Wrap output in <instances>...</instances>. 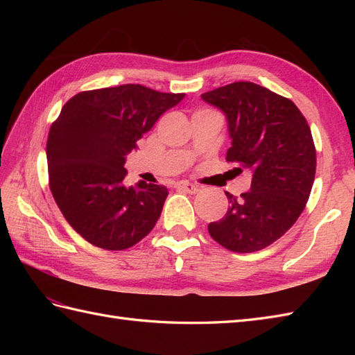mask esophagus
Wrapping results in <instances>:
<instances>
[{"label":"esophagus","mask_w":355,"mask_h":355,"mask_svg":"<svg viewBox=\"0 0 355 355\" xmlns=\"http://www.w3.org/2000/svg\"><path fill=\"white\" fill-rule=\"evenodd\" d=\"M177 187H178V189H183V191L187 192V193H197V192L200 191V186L192 184V183H189V182H180V183L177 184Z\"/></svg>","instance_id":"obj_1"}]
</instances>
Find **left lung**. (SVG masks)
I'll use <instances>...</instances> for the list:
<instances>
[{
    "mask_svg": "<svg viewBox=\"0 0 355 355\" xmlns=\"http://www.w3.org/2000/svg\"><path fill=\"white\" fill-rule=\"evenodd\" d=\"M201 99L221 110L232 146L227 162L252 171L250 191L230 201L220 221L209 224L218 244L252 253L273 244L302 214L315 173L311 130L290 99L253 82L216 88Z\"/></svg>",
    "mask_w": 355,
    "mask_h": 355,
    "instance_id": "left-lung-1",
    "label": "left lung"
}]
</instances>
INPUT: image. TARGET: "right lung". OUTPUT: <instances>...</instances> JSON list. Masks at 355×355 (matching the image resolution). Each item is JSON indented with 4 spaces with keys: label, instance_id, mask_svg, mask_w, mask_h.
I'll return each mask as SVG.
<instances>
[{
    "label": "right lung",
    "instance_id": "add662e5",
    "mask_svg": "<svg viewBox=\"0 0 355 355\" xmlns=\"http://www.w3.org/2000/svg\"><path fill=\"white\" fill-rule=\"evenodd\" d=\"M184 94L139 84L79 93L64 105L47 140L50 189L65 220L89 244L125 250L154 229L164 186H125V162Z\"/></svg>",
    "mask_w": 355,
    "mask_h": 355
}]
</instances>
